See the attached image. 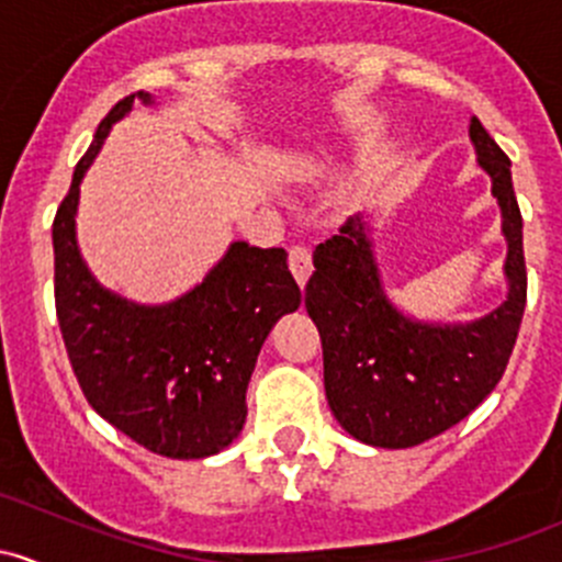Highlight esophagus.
Listing matches in <instances>:
<instances>
[{
	"label": "esophagus",
	"instance_id": "34e87169",
	"mask_svg": "<svg viewBox=\"0 0 562 562\" xmlns=\"http://www.w3.org/2000/svg\"><path fill=\"white\" fill-rule=\"evenodd\" d=\"M288 263H291V271L293 277H296L299 285H307L310 274H313V252H310L307 247H291Z\"/></svg>",
	"mask_w": 562,
	"mask_h": 562
}]
</instances>
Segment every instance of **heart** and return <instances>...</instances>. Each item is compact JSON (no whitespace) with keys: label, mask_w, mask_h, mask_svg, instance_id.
I'll use <instances>...</instances> for the list:
<instances>
[{"label":"heart","mask_w":562,"mask_h":562,"mask_svg":"<svg viewBox=\"0 0 562 562\" xmlns=\"http://www.w3.org/2000/svg\"><path fill=\"white\" fill-rule=\"evenodd\" d=\"M328 166H331V157H328V155H323L321 160H315V162H313L315 171H323V168H328Z\"/></svg>","instance_id":"b5f03b06"}]
</instances>
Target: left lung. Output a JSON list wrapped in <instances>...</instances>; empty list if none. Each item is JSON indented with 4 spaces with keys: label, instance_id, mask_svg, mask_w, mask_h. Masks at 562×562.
<instances>
[{
    "label": "left lung",
    "instance_id": "left-lung-1",
    "mask_svg": "<svg viewBox=\"0 0 562 562\" xmlns=\"http://www.w3.org/2000/svg\"><path fill=\"white\" fill-rule=\"evenodd\" d=\"M506 236V302L468 323L418 321L389 299L370 225L356 214L315 247L304 304L323 342V386L339 427L375 449H411L473 413L503 378L527 299L522 214L512 160L470 119Z\"/></svg>",
    "mask_w": 562,
    "mask_h": 562
}]
</instances>
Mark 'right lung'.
<instances>
[{"mask_svg":"<svg viewBox=\"0 0 562 562\" xmlns=\"http://www.w3.org/2000/svg\"><path fill=\"white\" fill-rule=\"evenodd\" d=\"M135 100L108 111L54 220V296L61 339L89 405L144 449L203 459L228 449L247 418L255 361L282 315L302 304L282 247L234 241L203 282L168 304H135L94 280L76 239L81 181Z\"/></svg>","mask_w":562,"mask_h":562,"instance_id":"1","label":"right lung"}]
</instances>
